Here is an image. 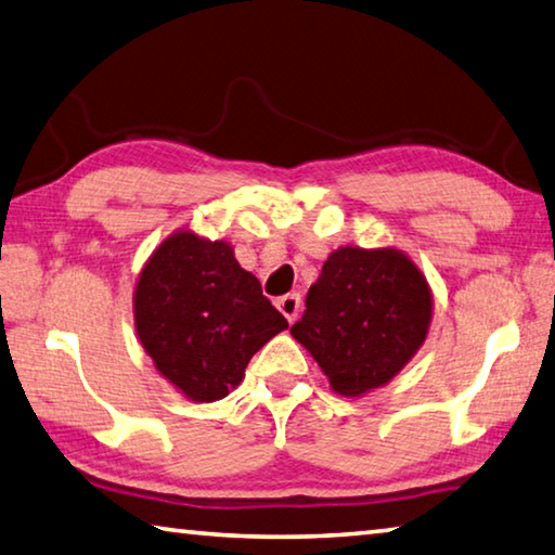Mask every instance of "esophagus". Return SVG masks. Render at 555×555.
<instances>
[{
	"label": "esophagus",
	"instance_id": "obj_1",
	"mask_svg": "<svg viewBox=\"0 0 555 555\" xmlns=\"http://www.w3.org/2000/svg\"><path fill=\"white\" fill-rule=\"evenodd\" d=\"M276 308L281 310V315H284L288 322H296L298 312H300V296L298 294H286L276 300Z\"/></svg>",
	"mask_w": 555,
	"mask_h": 555
}]
</instances>
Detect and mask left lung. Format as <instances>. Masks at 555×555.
<instances>
[{
  "label": "left lung",
  "mask_w": 555,
  "mask_h": 555,
  "mask_svg": "<svg viewBox=\"0 0 555 555\" xmlns=\"http://www.w3.org/2000/svg\"><path fill=\"white\" fill-rule=\"evenodd\" d=\"M435 315L427 276L396 247L332 251L291 335L330 388L361 398L396 378L425 345Z\"/></svg>",
  "instance_id": "left-lung-1"
}]
</instances>
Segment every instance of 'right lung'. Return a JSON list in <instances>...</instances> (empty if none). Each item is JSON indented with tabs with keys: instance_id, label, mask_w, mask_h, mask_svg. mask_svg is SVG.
Instances as JSON below:
<instances>
[{
	"instance_id": "add662e5",
	"label": "right lung",
	"mask_w": 555,
	"mask_h": 555,
	"mask_svg": "<svg viewBox=\"0 0 555 555\" xmlns=\"http://www.w3.org/2000/svg\"><path fill=\"white\" fill-rule=\"evenodd\" d=\"M135 332L157 374L194 402L225 398L249 359L288 327L225 240L175 230L140 269Z\"/></svg>"
}]
</instances>
